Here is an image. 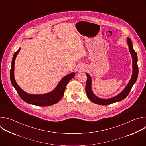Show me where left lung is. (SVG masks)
Masks as SVG:
<instances>
[{
	"label": "left lung",
	"instance_id": "left-lung-1",
	"mask_svg": "<svg viewBox=\"0 0 146 146\" xmlns=\"http://www.w3.org/2000/svg\"><path fill=\"white\" fill-rule=\"evenodd\" d=\"M127 43L129 47V50L130 51L132 58V66H133V71H132V77L129 81L128 85L126 86V87L124 88V90L118 95L109 98V99H101L96 96L92 92V88H91V83H92V80L91 76L88 74L86 73V75L87 76V80L86 82V91L87 95L89 99L92 101V102L98 104V105H110V104L119 102L123 99L125 98L129 94L132 86L136 82L137 76H138V66H137V55L136 52L135 51L133 48L132 43L131 40L128 37L127 38Z\"/></svg>",
	"mask_w": 146,
	"mask_h": 146
}]
</instances>
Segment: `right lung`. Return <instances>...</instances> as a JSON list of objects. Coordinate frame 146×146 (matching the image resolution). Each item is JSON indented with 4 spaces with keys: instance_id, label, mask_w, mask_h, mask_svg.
Returning <instances> with one entry per match:
<instances>
[{
    "instance_id": "obj_1",
    "label": "right lung",
    "mask_w": 146,
    "mask_h": 146,
    "mask_svg": "<svg viewBox=\"0 0 146 146\" xmlns=\"http://www.w3.org/2000/svg\"><path fill=\"white\" fill-rule=\"evenodd\" d=\"M20 49L21 48H19L13 55L10 70V80L11 84L16 90L20 98L28 103L38 106H48L54 105V104L58 102L64 94L68 83L74 77L75 73H72L64 77L60 81L56 87L50 92L41 95H32L28 94L18 86L14 78V70L15 60L18 53L20 51Z\"/></svg>"
}]
</instances>
